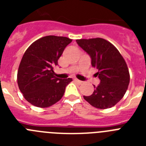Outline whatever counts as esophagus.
I'll use <instances>...</instances> for the list:
<instances>
[{"instance_id":"obj_1","label":"esophagus","mask_w":146,"mask_h":146,"mask_svg":"<svg viewBox=\"0 0 146 146\" xmlns=\"http://www.w3.org/2000/svg\"><path fill=\"white\" fill-rule=\"evenodd\" d=\"M74 81H75L76 82H77L78 84H82V81L79 80H77V79H74Z\"/></svg>"}]
</instances>
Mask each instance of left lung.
I'll return each mask as SVG.
<instances>
[{"instance_id":"left-lung-1","label":"left lung","mask_w":146,"mask_h":146,"mask_svg":"<svg viewBox=\"0 0 146 146\" xmlns=\"http://www.w3.org/2000/svg\"><path fill=\"white\" fill-rule=\"evenodd\" d=\"M76 42L90 55L91 65L98 69L96 75L100 80L99 86H94L91 96L83 98L94 108H112L123 97L129 84L126 61L116 47L104 38L77 39Z\"/></svg>"}]
</instances>
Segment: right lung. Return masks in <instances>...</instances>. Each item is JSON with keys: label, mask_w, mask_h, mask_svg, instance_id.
Masks as SVG:
<instances>
[{"label": "right lung", "mask_w": 146, "mask_h": 146, "mask_svg": "<svg viewBox=\"0 0 146 146\" xmlns=\"http://www.w3.org/2000/svg\"><path fill=\"white\" fill-rule=\"evenodd\" d=\"M72 41L67 37L47 36L35 41L27 49L18 69L17 84L28 102L44 108L63 97L72 79L55 77L53 69Z\"/></svg>", "instance_id": "add662e5"}]
</instances>
